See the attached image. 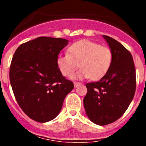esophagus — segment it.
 Segmentation results:
<instances>
[{
	"label": "esophagus",
	"mask_w": 146,
	"mask_h": 146,
	"mask_svg": "<svg viewBox=\"0 0 146 146\" xmlns=\"http://www.w3.org/2000/svg\"><path fill=\"white\" fill-rule=\"evenodd\" d=\"M73 84H74V86H75V87H78V86H80V85L81 84V83H80V82H75L73 83Z\"/></svg>",
	"instance_id": "1"
}]
</instances>
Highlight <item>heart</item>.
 Returning <instances> with one entry per match:
<instances>
[{
	"label": "heart",
	"instance_id": "heart-1",
	"mask_svg": "<svg viewBox=\"0 0 146 146\" xmlns=\"http://www.w3.org/2000/svg\"><path fill=\"white\" fill-rule=\"evenodd\" d=\"M113 61L109 48L88 40H82L68 46L67 53L60 55L57 64L62 74L71 78L78 68L74 78L83 80L90 78L97 80L106 74Z\"/></svg>",
	"mask_w": 146,
	"mask_h": 146
}]
</instances>
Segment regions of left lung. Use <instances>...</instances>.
<instances>
[{
  "instance_id": "8db88e82",
  "label": "left lung",
  "mask_w": 146,
  "mask_h": 146,
  "mask_svg": "<svg viewBox=\"0 0 146 146\" xmlns=\"http://www.w3.org/2000/svg\"><path fill=\"white\" fill-rule=\"evenodd\" d=\"M113 54L111 66L100 81L86 84L84 106L89 119L100 125L113 123L128 108L136 89L131 53L116 40L103 36Z\"/></svg>"
}]
</instances>
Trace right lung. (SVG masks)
<instances>
[{
	"label": "right lung",
	"mask_w": 146,
	"mask_h": 146,
	"mask_svg": "<svg viewBox=\"0 0 146 146\" xmlns=\"http://www.w3.org/2000/svg\"><path fill=\"white\" fill-rule=\"evenodd\" d=\"M68 40L39 37L22 44L13 56L9 69L11 88L18 105L30 118L45 123L58 116L65 97L74 88L57 64Z\"/></svg>",
	"instance_id": "obj_1"
}]
</instances>
